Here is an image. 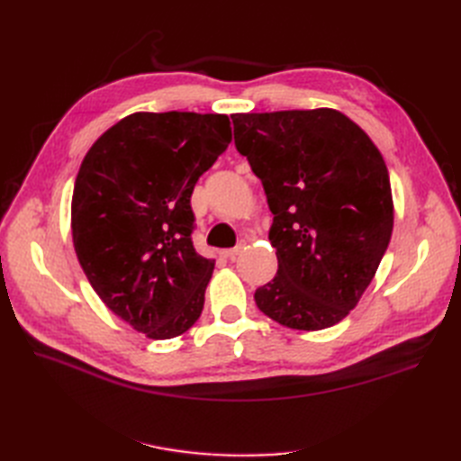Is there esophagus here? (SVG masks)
I'll return each instance as SVG.
<instances>
[{
  "label": "esophagus",
  "mask_w": 461,
  "mask_h": 461,
  "mask_svg": "<svg viewBox=\"0 0 461 461\" xmlns=\"http://www.w3.org/2000/svg\"><path fill=\"white\" fill-rule=\"evenodd\" d=\"M240 252H242V246H236V248L225 249V252H222V258H227V259H236V256H240Z\"/></svg>",
  "instance_id": "1"
}]
</instances>
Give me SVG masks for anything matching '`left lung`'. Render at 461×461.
Instances as JSON below:
<instances>
[{"mask_svg":"<svg viewBox=\"0 0 461 461\" xmlns=\"http://www.w3.org/2000/svg\"><path fill=\"white\" fill-rule=\"evenodd\" d=\"M234 144L261 180L278 269L258 308L298 330L337 325L371 285L394 225L381 151L337 109L234 113Z\"/></svg>","mask_w":461,"mask_h":461,"instance_id":"1","label":"left lung"}]
</instances>
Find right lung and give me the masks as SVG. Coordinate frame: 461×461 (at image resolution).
<instances>
[{"instance_id": "obj_1", "label": "right lung", "mask_w": 461, "mask_h": 461, "mask_svg": "<svg viewBox=\"0 0 461 461\" xmlns=\"http://www.w3.org/2000/svg\"><path fill=\"white\" fill-rule=\"evenodd\" d=\"M230 138L227 115L140 111L82 159L71 203L80 267L107 308L148 339H175L202 315L215 261L194 249L190 196Z\"/></svg>"}]
</instances>
